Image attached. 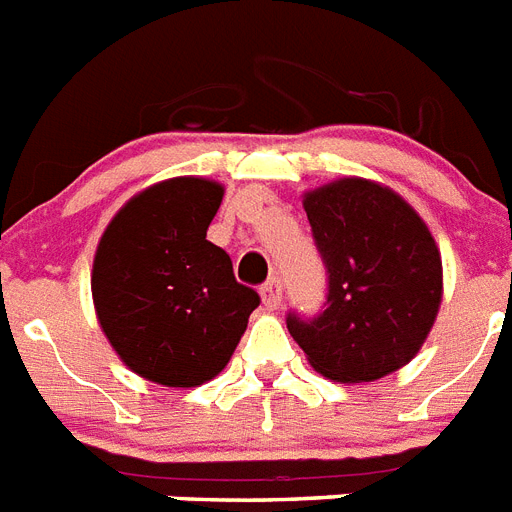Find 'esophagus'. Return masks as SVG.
<instances>
[{
    "label": "esophagus",
    "mask_w": 512,
    "mask_h": 512,
    "mask_svg": "<svg viewBox=\"0 0 512 512\" xmlns=\"http://www.w3.org/2000/svg\"><path fill=\"white\" fill-rule=\"evenodd\" d=\"M260 294H263V304H265V307H268V309L281 307V299H283L281 278H278V276L268 278V281L263 283V289H260Z\"/></svg>",
    "instance_id": "1"
}]
</instances>
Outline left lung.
<instances>
[{"mask_svg": "<svg viewBox=\"0 0 512 512\" xmlns=\"http://www.w3.org/2000/svg\"><path fill=\"white\" fill-rule=\"evenodd\" d=\"M312 239L328 276L320 312L286 325L309 364L338 382H372L414 359L437 317V244L395 192L341 179L304 195Z\"/></svg>", "mask_w": 512, "mask_h": 512, "instance_id": "1", "label": "left lung"}]
</instances>
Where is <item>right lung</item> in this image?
Segmentation results:
<instances>
[{
	"label": "right lung",
	"instance_id": "right-lung-1",
	"mask_svg": "<svg viewBox=\"0 0 512 512\" xmlns=\"http://www.w3.org/2000/svg\"><path fill=\"white\" fill-rule=\"evenodd\" d=\"M221 197V184L195 176L153 184L114 216L93 260L103 333L132 372L166 388L216 377L260 304L205 239Z\"/></svg>",
	"mask_w": 512,
	"mask_h": 512
}]
</instances>
